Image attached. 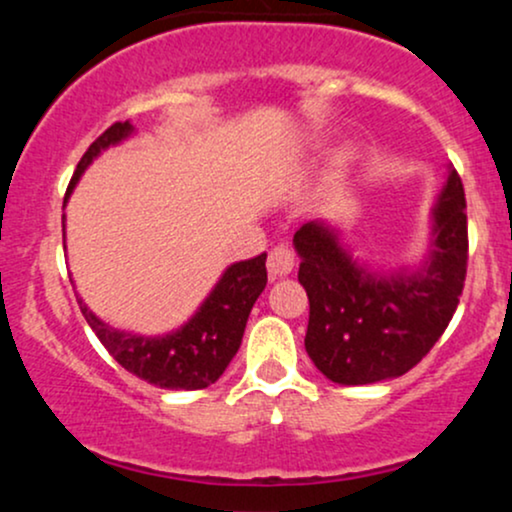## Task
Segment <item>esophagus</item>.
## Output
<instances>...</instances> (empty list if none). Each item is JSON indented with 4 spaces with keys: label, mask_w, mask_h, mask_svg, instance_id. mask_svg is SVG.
<instances>
[{
    "label": "esophagus",
    "mask_w": 512,
    "mask_h": 512,
    "mask_svg": "<svg viewBox=\"0 0 512 512\" xmlns=\"http://www.w3.org/2000/svg\"><path fill=\"white\" fill-rule=\"evenodd\" d=\"M296 262H298V257H296V252H293V248L281 243V245H276V248L269 250L267 269L272 276H286L293 272Z\"/></svg>",
    "instance_id": "obj_1"
}]
</instances>
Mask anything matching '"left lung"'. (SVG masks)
Here are the masks:
<instances>
[{
	"mask_svg": "<svg viewBox=\"0 0 512 512\" xmlns=\"http://www.w3.org/2000/svg\"><path fill=\"white\" fill-rule=\"evenodd\" d=\"M293 245L310 301L305 351L317 370L339 385L399 378L433 349L460 303L469 257L460 175L450 170L440 190L431 255L419 272H368L320 221L303 223Z\"/></svg>",
	"mask_w": 512,
	"mask_h": 512,
	"instance_id": "obj_1",
	"label": "left lung"
}]
</instances>
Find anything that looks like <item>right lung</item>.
<instances>
[{"label": "right lung", "mask_w": 512, "mask_h": 512, "mask_svg": "<svg viewBox=\"0 0 512 512\" xmlns=\"http://www.w3.org/2000/svg\"><path fill=\"white\" fill-rule=\"evenodd\" d=\"M132 129L134 127L129 122H115L88 146L74 170L72 182H69L67 197L72 195L81 173L91 166L93 158L108 146L127 139ZM264 262H267V252L252 257V260L231 264L207 296V301L199 305L197 313L180 330L163 334V337H142V334L115 330L98 320L79 296L76 301L108 354L129 373L156 387H166V390H202L221 378L223 370L240 349L252 305L267 286Z\"/></svg>", "instance_id": "add662e5"}]
</instances>
